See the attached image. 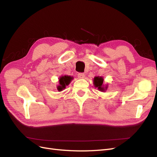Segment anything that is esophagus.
<instances>
[{"mask_svg":"<svg viewBox=\"0 0 157 157\" xmlns=\"http://www.w3.org/2000/svg\"><path fill=\"white\" fill-rule=\"evenodd\" d=\"M78 78H84L85 77V75L84 73H78Z\"/></svg>","mask_w":157,"mask_h":157,"instance_id":"esophagus-1","label":"esophagus"}]
</instances>
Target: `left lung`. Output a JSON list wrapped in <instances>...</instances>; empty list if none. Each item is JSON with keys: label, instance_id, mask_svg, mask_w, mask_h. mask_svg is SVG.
<instances>
[{"label": "left lung", "instance_id": "obj_1", "mask_svg": "<svg viewBox=\"0 0 157 157\" xmlns=\"http://www.w3.org/2000/svg\"><path fill=\"white\" fill-rule=\"evenodd\" d=\"M93 84L94 86L98 88V90L101 92H105L107 89V84H103V78L102 77H95L93 80Z\"/></svg>", "mask_w": 157, "mask_h": 157}]
</instances>
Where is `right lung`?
<instances>
[{"label":"right lung","instance_id":"1","mask_svg":"<svg viewBox=\"0 0 157 157\" xmlns=\"http://www.w3.org/2000/svg\"><path fill=\"white\" fill-rule=\"evenodd\" d=\"M73 79V77L69 75L61 76L59 78V85L57 86V89H58V91H62L63 90H64L66 88V86H68Z\"/></svg>","mask_w":157,"mask_h":157}]
</instances>
